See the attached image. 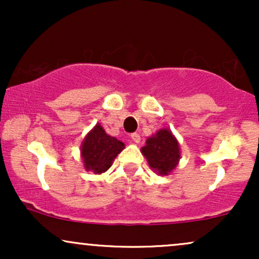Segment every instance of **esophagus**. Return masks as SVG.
<instances>
[{"label": "esophagus", "mask_w": 259, "mask_h": 259, "mask_svg": "<svg viewBox=\"0 0 259 259\" xmlns=\"http://www.w3.org/2000/svg\"><path fill=\"white\" fill-rule=\"evenodd\" d=\"M132 140H133V142H135V144H139L141 138H140V135L138 133H133L132 134Z\"/></svg>", "instance_id": "34e87169"}]
</instances>
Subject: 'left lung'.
Masks as SVG:
<instances>
[{
	"label": "left lung",
	"instance_id": "left-lung-1",
	"mask_svg": "<svg viewBox=\"0 0 259 259\" xmlns=\"http://www.w3.org/2000/svg\"><path fill=\"white\" fill-rule=\"evenodd\" d=\"M141 152L150 167L160 175L171 173L180 159L179 144L168 129L159 130L152 138H148Z\"/></svg>",
	"mask_w": 259,
	"mask_h": 259
}]
</instances>
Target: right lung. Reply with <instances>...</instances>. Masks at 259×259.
I'll use <instances>...</instances> for the list:
<instances>
[{"mask_svg": "<svg viewBox=\"0 0 259 259\" xmlns=\"http://www.w3.org/2000/svg\"><path fill=\"white\" fill-rule=\"evenodd\" d=\"M123 148V142L109 136L103 127L97 124L82 141L81 157L85 169L96 174L105 173Z\"/></svg>", "mask_w": 259, "mask_h": 259, "instance_id": "1", "label": "right lung"}]
</instances>
